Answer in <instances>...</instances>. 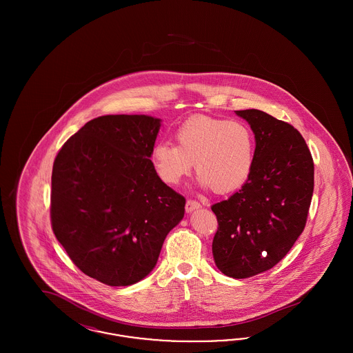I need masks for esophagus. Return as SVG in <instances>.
<instances>
[{
    "label": "esophagus",
    "mask_w": 353,
    "mask_h": 353,
    "mask_svg": "<svg viewBox=\"0 0 353 353\" xmlns=\"http://www.w3.org/2000/svg\"><path fill=\"white\" fill-rule=\"evenodd\" d=\"M201 208L200 202L194 201V200H188L186 205H185V210L186 213H192L193 210H197Z\"/></svg>",
    "instance_id": "obj_1"
}]
</instances>
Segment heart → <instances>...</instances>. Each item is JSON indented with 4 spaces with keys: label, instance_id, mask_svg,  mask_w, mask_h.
Instances as JSON below:
<instances>
[{
    "label": "heart",
    "instance_id": "1",
    "mask_svg": "<svg viewBox=\"0 0 353 353\" xmlns=\"http://www.w3.org/2000/svg\"><path fill=\"white\" fill-rule=\"evenodd\" d=\"M176 145L157 143L152 163L163 183L179 185L194 168L202 188L219 194L245 184L252 173L255 139L252 128L239 120L193 117L174 134Z\"/></svg>",
    "mask_w": 353,
    "mask_h": 353
}]
</instances>
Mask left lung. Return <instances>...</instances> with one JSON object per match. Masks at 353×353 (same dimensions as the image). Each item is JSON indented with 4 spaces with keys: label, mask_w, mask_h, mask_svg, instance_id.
I'll return each instance as SVG.
<instances>
[{
    "label": "left lung",
    "mask_w": 353,
    "mask_h": 353,
    "mask_svg": "<svg viewBox=\"0 0 353 353\" xmlns=\"http://www.w3.org/2000/svg\"><path fill=\"white\" fill-rule=\"evenodd\" d=\"M255 137L252 173L243 186L212 210L216 266L243 279L268 271L291 250L305 226L314 192V161L302 134L259 110L235 111Z\"/></svg>",
    "instance_id": "obj_1"
}]
</instances>
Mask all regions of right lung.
<instances>
[{
  "instance_id": "obj_1",
  "label": "right lung",
  "mask_w": 353,
  "mask_h": 353,
  "mask_svg": "<svg viewBox=\"0 0 353 353\" xmlns=\"http://www.w3.org/2000/svg\"><path fill=\"white\" fill-rule=\"evenodd\" d=\"M160 127L148 115L92 119L54 160L52 232L74 265L104 285L145 278L184 217V197L151 161Z\"/></svg>"
}]
</instances>
